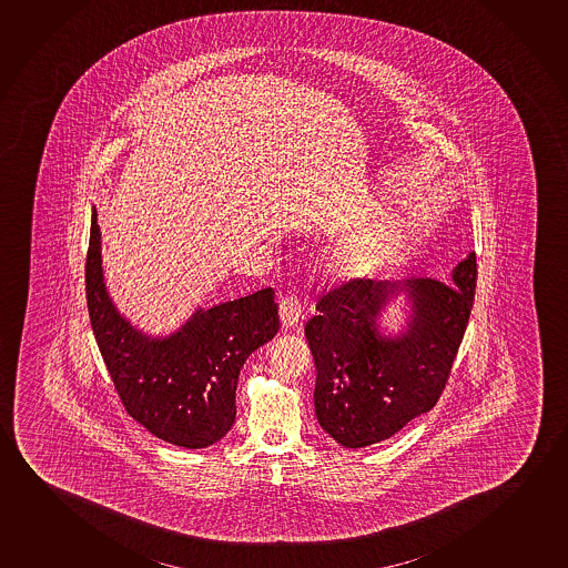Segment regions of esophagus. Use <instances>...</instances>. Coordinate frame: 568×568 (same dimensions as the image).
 <instances>
[{
  "label": "esophagus",
  "mask_w": 568,
  "mask_h": 568,
  "mask_svg": "<svg viewBox=\"0 0 568 568\" xmlns=\"http://www.w3.org/2000/svg\"><path fill=\"white\" fill-rule=\"evenodd\" d=\"M281 324L285 328H293L303 318V306L295 295L283 296L280 301Z\"/></svg>",
  "instance_id": "1"
}]
</instances>
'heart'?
<instances>
[{
    "mask_svg": "<svg viewBox=\"0 0 568 568\" xmlns=\"http://www.w3.org/2000/svg\"><path fill=\"white\" fill-rule=\"evenodd\" d=\"M362 262H363V257H362V260H359V257H357V260H354V262H352V263H354V265H355V263H357V265H359V263H362Z\"/></svg>",
    "mask_w": 568,
    "mask_h": 568,
    "instance_id": "obj_1",
    "label": "heart"
}]
</instances>
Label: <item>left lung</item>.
<instances>
[{
  "instance_id": "obj_1",
  "label": "left lung",
  "mask_w": 568,
  "mask_h": 568,
  "mask_svg": "<svg viewBox=\"0 0 568 568\" xmlns=\"http://www.w3.org/2000/svg\"><path fill=\"white\" fill-rule=\"evenodd\" d=\"M477 288L470 252L447 281L352 280L316 303L305 336L316 365L314 410L322 429L344 447H367L436 406ZM404 294L407 324L383 333L379 318Z\"/></svg>"
}]
</instances>
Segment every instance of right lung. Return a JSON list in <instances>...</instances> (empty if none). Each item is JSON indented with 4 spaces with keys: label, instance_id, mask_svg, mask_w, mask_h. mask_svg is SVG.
Segmentation results:
<instances>
[{
    "label": "right lung",
    "instance_id": "add662e5",
    "mask_svg": "<svg viewBox=\"0 0 568 568\" xmlns=\"http://www.w3.org/2000/svg\"><path fill=\"white\" fill-rule=\"evenodd\" d=\"M85 295L99 352L132 418L185 449H203L226 436L236 418L240 369L280 329L273 288L199 306L172 334L150 336L132 326L109 295L93 206Z\"/></svg>",
    "mask_w": 568,
    "mask_h": 568
}]
</instances>
